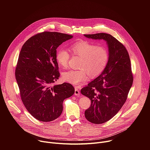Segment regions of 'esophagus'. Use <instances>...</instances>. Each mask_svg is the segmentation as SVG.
Masks as SVG:
<instances>
[{
  "label": "esophagus",
  "mask_w": 150,
  "mask_h": 150,
  "mask_svg": "<svg viewBox=\"0 0 150 150\" xmlns=\"http://www.w3.org/2000/svg\"><path fill=\"white\" fill-rule=\"evenodd\" d=\"M74 94H75V96H80V91H79V90H78V89H75V93H74Z\"/></svg>",
  "instance_id": "34e87169"
}]
</instances>
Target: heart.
Masks as SVG:
<instances>
[{"label": "heart", "instance_id": "obj_1", "mask_svg": "<svg viewBox=\"0 0 150 150\" xmlns=\"http://www.w3.org/2000/svg\"><path fill=\"white\" fill-rule=\"evenodd\" d=\"M74 56L81 57L80 70H70L63 74L65 81L78 85L87 81L90 75L95 78L99 76L105 69L109 59L108 49L104 45H95L91 42L81 41L70 47ZM70 53L65 49H60L56 53V60L59 65L66 69L68 67Z\"/></svg>", "mask_w": 150, "mask_h": 150}]
</instances>
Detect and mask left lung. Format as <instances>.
Returning a JSON list of instances; mask_svg holds the SVG:
<instances>
[{
  "label": "left lung",
  "mask_w": 150,
  "mask_h": 150,
  "mask_svg": "<svg viewBox=\"0 0 150 150\" xmlns=\"http://www.w3.org/2000/svg\"><path fill=\"white\" fill-rule=\"evenodd\" d=\"M94 40H104L108 47L109 59L104 71L82 88L81 93L91 100L85 117L94 124L108 122L125 103L133 83L131 60L125 47L116 38L106 33L84 34Z\"/></svg>",
  "instance_id": "8db88e82"
}]
</instances>
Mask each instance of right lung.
Segmentation results:
<instances>
[{
    "label": "right lung",
    "instance_id": "1",
    "mask_svg": "<svg viewBox=\"0 0 150 150\" xmlns=\"http://www.w3.org/2000/svg\"><path fill=\"white\" fill-rule=\"evenodd\" d=\"M72 37L57 32H42L30 38L21 50L15 78L21 100L28 112L40 121L51 122L59 117L63 100L75 93L69 83L52 86L60 76L56 49Z\"/></svg>",
    "mask_w": 150,
    "mask_h": 150
}]
</instances>
